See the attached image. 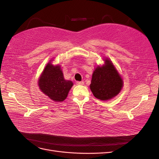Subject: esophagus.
<instances>
[{"instance_id": "34e87169", "label": "esophagus", "mask_w": 159, "mask_h": 159, "mask_svg": "<svg viewBox=\"0 0 159 159\" xmlns=\"http://www.w3.org/2000/svg\"><path fill=\"white\" fill-rule=\"evenodd\" d=\"M76 84L78 85H83L84 84V81H77Z\"/></svg>"}]
</instances>
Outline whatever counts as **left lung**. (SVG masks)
Wrapping results in <instances>:
<instances>
[{
  "label": "left lung",
  "instance_id": "obj_1",
  "mask_svg": "<svg viewBox=\"0 0 159 159\" xmlns=\"http://www.w3.org/2000/svg\"><path fill=\"white\" fill-rule=\"evenodd\" d=\"M123 81L112 61L105 60V64L98 66L93 71L90 89L96 98L106 101L115 97L121 91Z\"/></svg>",
  "mask_w": 159,
  "mask_h": 159
}]
</instances>
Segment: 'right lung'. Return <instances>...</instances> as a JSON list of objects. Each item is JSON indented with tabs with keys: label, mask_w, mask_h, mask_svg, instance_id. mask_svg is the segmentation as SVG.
I'll list each match as a JSON object with an SVG mask.
<instances>
[{
	"label": "right lung",
	"mask_w": 159,
	"mask_h": 159,
	"mask_svg": "<svg viewBox=\"0 0 159 159\" xmlns=\"http://www.w3.org/2000/svg\"><path fill=\"white\" fill-rule=\"evenodd\" d=\"M38 86L42 92L50 99L60 102L68 97L73 82L64 79L60 66H53L50 61L40 77Z\"/></svg>",
	"instance_id": "add662e5"
}]
</instances>
